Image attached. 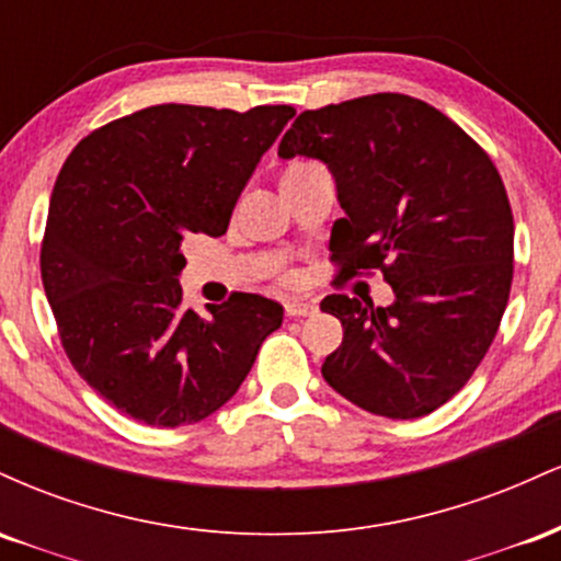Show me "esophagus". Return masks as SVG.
<instances>
[{"label": "esophagus", "instance_id": "obj_1", "mask_svg": "<svg viewBox=\"0 0 561 561\" xmlns=\"http://www.w3.org/2000/svg\"><path fill=\"white\" fill-rule=\"evenodd\" d=\"M317 313V306L308 300H287L285 302V317L289 319H298V317H311Z\"/></svg>", "mask_w": 561, "mask_h": 561}]
</instances>
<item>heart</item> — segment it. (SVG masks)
<instances>
[{"mask_svg": "<svg viewBox=\"0 0 561 561\" xmlns=\"http://www.w3.org/2000/svg\"><path fill=\"white\" fill-rule=\"evenodd\" d=\"M298 165H302V163H298ZM289 169H293V165H289Z\"/></svg>", "mask_w": 561, "mask_h": 561, "instance_id": "heart-1", "label": "heart"}]
</instances>
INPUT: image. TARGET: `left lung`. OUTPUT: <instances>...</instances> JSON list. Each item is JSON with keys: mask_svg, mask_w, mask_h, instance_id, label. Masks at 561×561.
I'll return each instance as SVG.
<instances>
[{"mask_svg": "<svg viewBox=\"0 0 561 561\" xmlns=\"http://www.w3.org/2000/svg\"><path fill=\"white\" fill-rule=\"evenodd\" d=\"M279 156L330 165L340 279L379 272L396 293L388 308L321 300L343 324L321 375L377 416L433 414L485 358L512 289L514 218L491 156L446 113L392 92L300 113Z\"/></svg>", "mask_w": 561, "mask_h": 561, "instance_id": "obj_1", "label": "left lung"}]
</instances>
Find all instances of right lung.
Returning a JSON list of instances; mask_svg holds the SVG:
<instances>
[{
	"label": "right lung",
	"instance_id": "1",
	"mask_svg": "<svg viewBox=\"0 0 561 561\" xmlns=\"http://www.w3.org/2000/svg\"><path fill=\"white\" fill-rule=\"evenodd\" d=\"M289 105L145 107L94 128L55 182L42 282L73 369L131 420L179 427L234 396L282 306L231 293L184 308L182 242L221 237Z\"/></svg>",
	"mask_w": 561,
	"mask_h": 561
}]
</instances>
